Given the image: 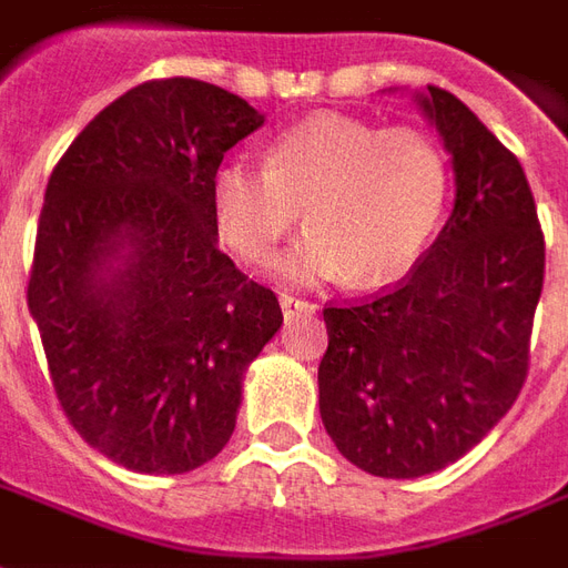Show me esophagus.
<instances>
[{
	"label": "esophagus",
	"mask_w": 568,
	"mask_h": 568,
	"mask_svg": "<svg viewBox=\"0 0 568 568\" xmlns=\"http://www.w3.org/2000/svg\"><path fill=\"white\" fill-rule=\"evenodd\" d=\"M280 307H283L285 320H288V316H297V313H310V310H316L310 301L295 295H280Z\"/></svg>",
	"instance_id": "1"
}]
</instances>
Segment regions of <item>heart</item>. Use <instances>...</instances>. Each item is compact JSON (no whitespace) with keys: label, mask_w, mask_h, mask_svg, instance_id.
Segmentation results:
<instances>
[{"label":"heart","mask_w":568,"mask_h":568,"mask_svg":"<svg viewBox=\"0 0 568 568\" xmlns=\"http://www.w3.org/2000/svg\"><path fill=\"white\" fill-rule=\"evenodd\" d=\"M210 200L219 236L246 261L271 258L304 206L310 231L276 264L288 283L383 285L405 276L438 234L450 166L419 130L322 112L283 130L264 166L224 161Z\"/></svg>","instance_id":"b5f03b06"}]
</instances>
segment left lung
<instances>
[{"instance_id":"left-lung-1","label":"left lung","mask_w":568,"mask_h":568,"mask_svg":"<svg viewBox=\"0 0 568 568\" xmlns=\"http://www.w3.org/2000/svg\"><path fill=\"white\" fill-rule=\"evenodd\" d=\"M417 103L453 158L450 219L395 288L322 310V423L377 477L432 475L511 410L545 283L520 161L453 93L428 84Z\"/></svg>"}]
</instances>
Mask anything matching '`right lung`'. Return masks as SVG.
<instances>
[{
    "mask_svg": "<svg viewBox=\"0 0 568 568\" xmlns=\"http://www.w3.org/2000/svg\"><path fill=\"white\" fill-rule=\"evenodd\" d=\"M264 124L236 93L154 79L81 130L48 179L27 304L57 402L93 450L185 475L231 440L243 374L283 325L219 248L212 173Z\"/></svg>",
    "mask_w": 568,
    "mask_h": 568,
    "instance_id": "add662e5",
    "label": "right lung"
}]
</instances>
